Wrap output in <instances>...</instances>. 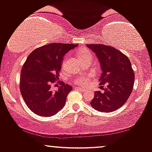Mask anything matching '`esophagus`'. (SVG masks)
Segmentation results:
<instances>
[{"label":"esophagus","mask_w":152,"mask_h":152,"mask_svg":"<svg viewBox=\"0 0 152 152\" xmlns=\"http://www.w3.org/2000/svg\"><path fill=\"white\" fill-rule=\"evenodd\" d=\"M76 88V90L81 91V92H86V90H84V89H83V88H79V87H76V88Z\"/></svg>","instance_id":"34e87169"}]
</instances>
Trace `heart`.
<instances>
[{"label":"heart","instance_id":"obj_1","mask_svg":"<svg viewBox=\"0 0 152 152\" xmlns=\"http://www.w3.org/2000/svg\"><path fill=\"white\" fill-rule=\"evenodd\" d=\"M78 56L80 59L85 57H91V53L88 50L86 49H80L77 52ZM89 80V77L85 75H82L78 77L75 81V83L78 84V85H86L88 83Z\"/></svg>","mask_w":152,"mask_h":152}]
</instances>
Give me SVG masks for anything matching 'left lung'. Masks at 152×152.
Segmentation results:
<instances>
[{"label": "left lung", "instance_id": "8db88e82", "mask_svg": "<svg viewBox=\"0 0 152 152\" xmlns=\"http://www.w3.org/2000/svg\"><path fill=\"white\" fill-rule=\"evenodd\" d=\"M87 47L96 54L102 69L99 81L103 91L95 92L91 105L100 112H113L126 103L132 91L134 73L131 62L112 46L90 44Z\"/></svg>", "mask_w": 152, "mask_h": 152}]
</instances>
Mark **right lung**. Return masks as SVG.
Segmentation results:
<instances>
[{
    "mask_svg": "<svg viewBox=\"0 0 152 152\" xmlns=\"http://www.w3.org/2000/svg\"><path fill=\"white\" fill-rule=\"evenodd\" d=\"M77 46L74 44L52 43L30 53L21 70L20 90L24 101L34 114L51 117L65 105L72 87L58 81V91L52 92L51 85L58 80L64 54Z\"/></svg>",
    "mask_w": 152,
    "mask_h": 152,
    "instance_id": "right-lung-1",
    "label": "right lung"
}]
</instances>
